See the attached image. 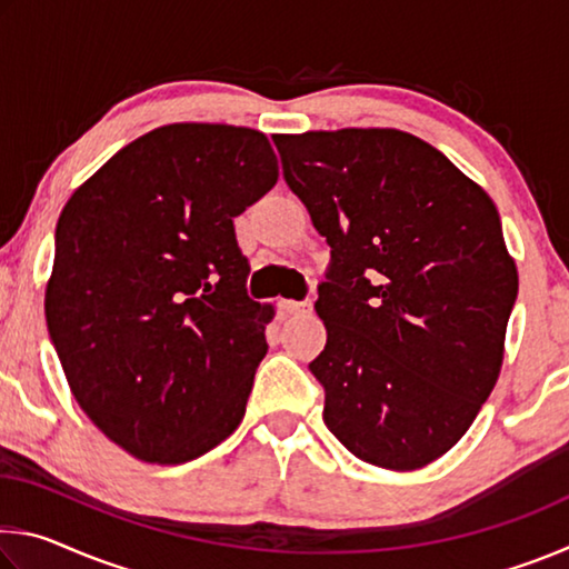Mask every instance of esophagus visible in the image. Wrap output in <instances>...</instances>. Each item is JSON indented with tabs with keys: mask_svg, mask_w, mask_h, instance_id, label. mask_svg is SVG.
Instances as JSON below:
<instances>
[{
	"mask_svg": "<svg viewBox=\"0 0 569 569\" xmlns=\"http://www.w3.org/2000/svg\"><path fill=\"white\" fill-rule=\"evenodd\" d=\"M278 308H281L283 313H303V311H308V308H311V303L291 301V298H281V301H278Z\"/></svg>",
	"mask_w": 569,
	"mask_h": 569,
	"instance_id": "esophagus-1",
	"label": "esophagus"
}]
</instances>
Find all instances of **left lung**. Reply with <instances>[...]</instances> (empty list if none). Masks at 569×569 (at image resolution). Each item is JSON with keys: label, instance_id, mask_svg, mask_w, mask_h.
<instances>
[{"label": "left lung", "instance_id": "left-lung-1", "mask_svg": "<svg viewBox=\"0 0 569 569\" xmlns=\"http://www.w3.org/2000/svg\"><path fill=\"white\" fill-rule=\"evenodd\" d=\"M283 178L331 246L308 369L323 421L369 465L409 471L457 445L492 393L517 301L492 198L401 130L273 134Z\"/></svg>", "mask_w": 569, "mask_h": 569}]
</instances>
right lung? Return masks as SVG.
Here are the masks:
<instances>
[{"label":"right lung","instance_id":"obj_1","mask_svg":"<svg viewBox=\"0 0 569 569\" xmlns=\"http://www.w3.org/2000/svg\"><path fill=\"white\" fill-rule=\"evenodd\" d=\"M276 180L263 132L178 122L67 200L47 329L77 403L132 457L182 465L243 419L276 311L246 293L233 218Z\"/></svg>","mask_w":569,"mask_h":569}]
</instances>
